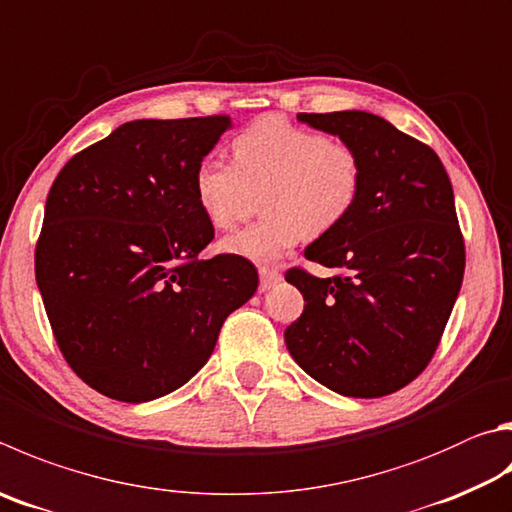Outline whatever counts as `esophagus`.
I'll use <instances>...</instances> for the list:
<instances>
[{"mask_svg":"<svg viewBox=\"0 0 512 512\" xmlns=\"http://www.w3.org/2000/svg\"><path fill=\"white\" fill-rule=\"evenodd\" d=\"M277 282H282L280 271H275V268H268V266L259 268V291H268V288H273Z\"/></svg>","mask_w":512,"mask_h":512,"instance_id":"1","label":"esophagus"}]
</instances>
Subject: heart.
Wrapping results in <instances>:
<instances>
[{
	"mask_svg": "<svg viewBox=\"0 0 512 512\" xmlns=\"http://www.w3.org/2000/svg\"><path fill=\"white\" fill-rule=\"evenodd\" d=\"M235 165L203 156L194 167L192 190L199 208L217 228L237 224L248 185H264V219L221 239V250L255 264H275L304 235L320 237L345 221L360 199L365 165L351 145L266 116L232 141Z\"/></svg>",
	"mask_w": 512,
	"mask_h": 512,
	"instance_id": "obj_1",
	"label": "heart"
}]
</instances>
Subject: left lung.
<instances>
[{
  "label": "left lung",
  "mask_w": 512,
  "mask_h": 512,
  "mask_svg": "<svg viewBox=\"0 0 512 512\" xmlns=\"http://www.w3.org/2000/svg\"><path fill=\"white\" fill-rule=\"evenodd\" d=\"M365 165L351 215L304 250L336 275L295 266L304 311L284 340L297 365L342 396L378 398L430 365L466 271L448 172L430 145L367 111L297 114Z\"/></svg>",
  "instance_id": "8db88e82"
}]
</instances>
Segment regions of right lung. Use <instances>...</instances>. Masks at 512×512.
<instances>
[{
	"label": "right lung",
	"mask_w": 512,
	"mask_h": 512,
	"mask_svg": "<svg viewBox=\"0 0 512 512\" xmlns=\"http://www.w3.org/2000/svg\"><path fill=\"white\" fill-rule=\"evenodd\" d=\"M230 116L132 120L78 152L46 197L35 280L55 342L85 383L145 403L206 365L221 324L257 291L192 190Z\"/></svg>",
	"instance_id": "1"
}]
</instances>
